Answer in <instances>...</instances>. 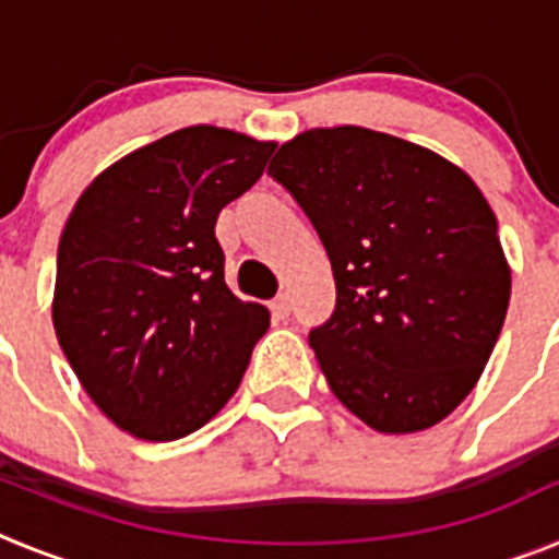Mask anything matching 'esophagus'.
<instances>
[{
	"mask_svg": "<svg viewBox=\"0 0 559 559\" xmlns=\"http://www.w3.org/2000/svg\"><path fill=\"white\" fill-rule=\"evenodd\" d=\"M271 313L276 316V319H288L290 316V299H288V294H280L274 299V302H271Z\"/></svg>",
	"mask_w": 559,
	"mask_h": 559,
	"instance_id": "esophagus-1",
	"label": "esophagus"
}]
</instances>
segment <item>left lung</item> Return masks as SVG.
<instances>
[{
	"label": "left lung",
	"mask_w": 559,
	"mask_h": 559,
	"mask_svg": "<svg viewBox=\"0 0 559 559\" xmlns=\"http://www.w3.org/2000/svg\"><path fill=\"white\" fill-rule=\"evenodd\" d=\"M269 176L333 265L335 308L308 341L335 397L374 431L437 426L476 386L510 305L481 190L437 153L358 126L299 133Z\"/></svg>",
	"instance_id": "left-lung-1"
}]
</instances>
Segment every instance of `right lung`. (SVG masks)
Returning <instances> with one entry per match:
<instances>
[{"mask_svg":"<svg viewBox=\"0 0 559 559\" xmlns=\"http://www.w3.org/2000/svg\"><path fill=\"white\" fill-rule=\"evenodd\" d=\"M271 153L226 128H181L78 199L58 243L52 324L86 394L122 431L181 439L240 386L271 316L226 285L215 221Z\"/></svg>","mask_w":559,"mask_h":559,"instance_id":"right-lung-1","label":"right lung"}]
</instances>
